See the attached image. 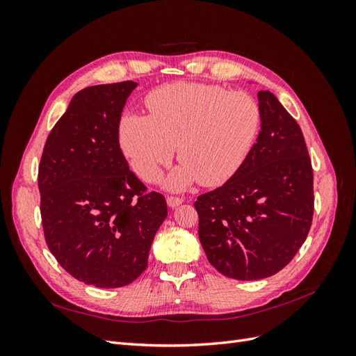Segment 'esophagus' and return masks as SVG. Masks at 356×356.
<instances>
[{
  "label": "esophagus",
  "instance_id": "34e87169",
  "mask_svg": "<svg viewBox=\"0 0 356 356\" xmlns=\"http://www.w3.org/2000/svg\"><path fill=\"white\" fill-rule=\"evenodd\" d=\"M166 202H168V204H169L170 208H175V207H178V204H181L182 202H184V199L177 197V196H168Z\"/></svg>",
  "mask_w": 356,
  "mask_h": 356
}]
</instances>
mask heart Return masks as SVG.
<instances>
[{
    "instance_id": "b5f03b06",
    "label": "heart",
    "mask_w": 356,
    "mask_h": 356,
    "mask_svg": "<svg viewBox=\"0 0 356 356\" xmlns=\"http://www.w3.org/2000/svg\"><path fill=\"white\" fill-rule=\"evenodd\" d=\"M145 106L148 115L122 118L118 139L145 182L157 181L178 147L181 161L168 177L172 190L227 182L250 157L261 126L260 105L250 93L215 84H166L147 96Z\"/></svg>"
}]
</instances>
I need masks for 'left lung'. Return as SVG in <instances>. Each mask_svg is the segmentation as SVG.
I'll use <instances>...</instances> for the list:
<instances>
[{
	"label": "left lung",
	"mask_w": 356,
	"mask_h": 356,
	"mask_svg": "<svg viewBox=\"0 0 356 356\" xmlns=\"http://www.w3.org/2000/svg\"><path fill=\"white\" fill-rule=\"evenodd\" d=\"M261 131L245 165L195 202L199 239L220 273L255 281L277 273L314 218V169L303 132L276 96L258 92Z\"/></svg>",
	"instance_id": "obj_1"
}]
</instances>
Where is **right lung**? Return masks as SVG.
<instances>
[{
  "label": "right lung",
  "instance_id": "right-lung-1",
  "mask_svg": "<svg viewBox=\"0 0 356 356\" xmlns=\"http://www.w3.org/2000/svg\"><path fill=\"white\" fill-rule=\"evenodd\" d=\"M134 81L90 86L74 95L50 131L38 166L46 243L80 282L120 288L143 275L165 221L163 195L129 169L118 126Z\"/></svg>",
  "mask_w": 356,
  "mask_h": 356
}]
</instances>
